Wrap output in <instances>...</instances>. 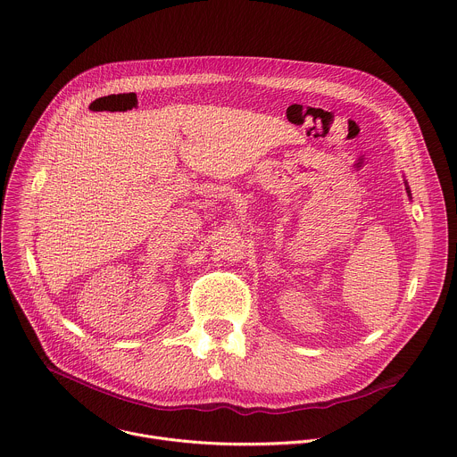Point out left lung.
<instances>
[{"label":"left lung","mask_w":457,"mask_h":457,"mask_svg":"<svg viewBox=\"0 0 457 457\" xmlns=\"http://www.w3.org/2000/svg\"><path fill=\"white\" fill-rule=\"evenodd\" d=\"M406 190H408V195H411V190H410V187H406Z\"/></svg>","instance_id":"obj_1"}]
</instances>
